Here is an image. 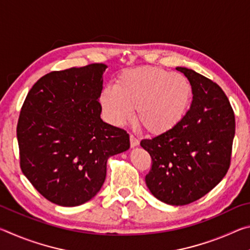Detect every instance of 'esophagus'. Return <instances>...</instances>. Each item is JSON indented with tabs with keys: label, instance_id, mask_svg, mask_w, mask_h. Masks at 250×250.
I'll use <instances>...</instances> for the list:
<instances>
[{
	"label": "esophagus",
	"instance_id": "obj_1",
	"mask_svg": "<svg viewBox=\"0 0 250 250\" xmlns=\"http://www.w3.org/2000/svg\"><path fill=\"white\" fill-rule=\"evenodd\" d=\"M139 143H140V141H139L138 139L134 137V135L131 134L130 135V146H131V147H137L139 146Z\"/></svg>",
	"mask_w": 250,
	"mask_h": 250
}]
</instances>
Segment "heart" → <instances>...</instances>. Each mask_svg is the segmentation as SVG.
<instances>
[{"mask_svg":"<svg viewBox=\"0 0 250 250\" xmlns=\"http://www.w3.org/2000/svg\"><path fill=\"white\" fill-rule=\"evenodd\" d=\"M100 105L110 124L122 126L137 119L147 132L168 133L188 116L193 87L184 75L160 67H141L118 76L113 87L101 91Z\"/></svg>","mask_w":250,"mask_h":250,"instance_id":"heart-1","label":"heart"}]
</instances>
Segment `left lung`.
Masks as SVG:
<instances>
[{"instance_id": "1", "label": "left lung", "mask_w": 250, "mask_h": 250, "mask_svg": "<svg viewBox=\"0 0 250 250\" xmlns=\"http://www.w3.org/2000/svg\"><path fill=\"white\" fill-rule=\"evenodd\" d=\"M193 87L183 122L168 133L145 139L152 168L146 183L152 195L168 205L200 200L226 175L235 137V116L217 83L193 69L176 67Z\"/></svg>"}]
</instances>
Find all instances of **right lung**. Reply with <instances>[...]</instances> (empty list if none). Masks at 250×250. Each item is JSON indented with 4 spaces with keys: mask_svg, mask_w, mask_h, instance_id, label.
<instances>
[{
    "mask_svg": "<svg viewBox=\"0 0 250 250\" xmlns=\"http://www.w3.org/2000/svg\"><path fill=\"white\" fill-rule=\"evenodd\" d=\"M104 64L53 71L26 96L18 124L21 168L42 195L73 207L103 188L107 162L129 134L100 118Z\"/></svg>",
    "mask_w": 250,
    "mask_h": 250,
    "instance_id": "add662e5",
    "label": "right lung"
}]
</instances>
